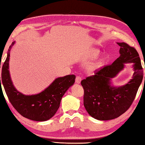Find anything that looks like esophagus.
<instances>
[{"label":"esophagus","mask_w":145,"mask_h":145,"mask_svg":"<svg viewBox=\"0 0 145 145\" xmlns=\"http://www.w3.org/2000/svg\"><path fill=\"white\" fill-rule=\"evenodd\" d=\"M81 76H76V80H75L76 83H77V84H80V83H81Z\"/></svg>","instance_id":"1"}]
</instances>
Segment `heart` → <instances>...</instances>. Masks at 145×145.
Masks as SVG:
<instances>
[{
  "label": "heart",
  "mask_w": 145,
  "mask_h": 145,
  "mask_svg": "<svg viewBox=\"0 0 145 145\" xmlns=\"http://www.w3.org/2000/svg\"><path fill=\"white\" fill-rule=\"evenodd\" d=\"M98 55V52L97 50H96L94 52L93 54V57H97ZM103 62H104L103 60L101 59V60H100V61L95 62V63H93V64H91V65H89L88 66V70L91 71L96 70L97 69H98V68H99L100 67L102 66V65L103 64Z\"/></svg>",
  "instance_id": "1"
}]
</instances>
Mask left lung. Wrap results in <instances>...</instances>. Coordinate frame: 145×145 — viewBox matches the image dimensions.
Masks as SVG:
<instances>
[{
	"instance_id": "left-lung-1",
	"label": "left lung",
	"mask_w": 145,
	"mask_h": 145,
	"mask_svg": "<svg viewBox=\"0 0 145 145\" xmlns=\"http://www.w3.org/2000/svg\"><path fill=\"white\" fill-rule=\"evenodd\" d=\"M117 44L121 47L118 58L112 64L98 69L94 75L81 82L84 89V107L90 116L100 121L114 119L125 112L132 105L143 78L141 60L136 48L124 42ZM128 62L134 63L133 78L123 87H111L110 79L123 69L124 63Z\"/></svg>"
}]
</instances>
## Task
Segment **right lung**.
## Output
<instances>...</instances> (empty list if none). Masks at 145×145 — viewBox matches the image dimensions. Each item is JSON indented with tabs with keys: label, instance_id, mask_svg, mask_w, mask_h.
I'll use <instances>...</instances> for the list:
<instances>
[{
	"label": "right lung",
	"instance_id": "obj_1",
	"mask_svg": "<svg viewBox=\"0 0 145 145\" xmlns=\"http://www.w3.org/2000/svg\"><path fill=\"white\" fill-rule=\"evenodd\" d=\"M14 44V42H12L9 47L7 58L2 65L1 88L2 83L10 103L22 116L35 121H47L57 112L62 97L74 83L76 76L70 74L57 78L48 88L39 94L24 95L21 93L12 84L8 70L10 51Z\"/></svg>",
	"mask_w": 145,
	"mask_h": 145
}]
</instances>
